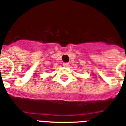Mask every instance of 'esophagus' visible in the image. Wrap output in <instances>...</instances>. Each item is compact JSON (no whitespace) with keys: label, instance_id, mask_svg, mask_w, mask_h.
Masks as SVG:
<instances>
[{"label":"esophagus","instance_id":"1","mask_svg":"<svg viewBox=\"0 0 126 126\" xmlns=\"http://www.w3.org/2000/svg\"><path fill=\"white\" fill-rule=\"evenodd\" d=\"M63 66H64V67H69V63H64L63 64Z\"/></svg>","mask_w":126,"mask_h":126}]
</instances>
